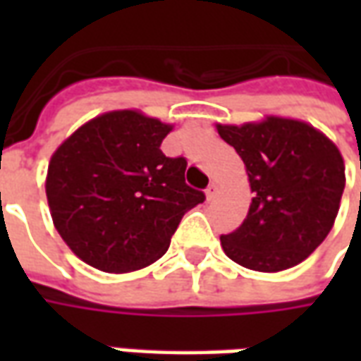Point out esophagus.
Here are the masks:
<instances>
[{"label":"esophagus","instance_id":"esophagus-1","mask_svg":"<svg viewBox=\"0 0 361 361\" xmlns=\"http://www.w3.org/2000/svg\"><path fill=\"white\" fill-rule=\"evenodd\" d=\"M216 191H219V185L212 181L211 185L207 188V191H204V195H207V199H209V201H212V199H214V195H216Z\"/></svg>","mask_w":361,"mask_h":361}]
</instances>
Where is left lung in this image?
I'll list each match as a JSON object with an SVG mask.
<instances>
[{"mask_svg":"<svg viewBox=\"0 0 361 361\" xmlns=\"http://www.w3.org/2000/svg\"><path fill=\"white\" fill-rule=\"evenodd\" d=\"M250 180V211L235 232L220 235L238 265L280 272L300 265L323 243L346 185L338 147L302 119L265 116L242 126L216 123Z\"/></svg>","mask_w":361,"mask_h":361,"instance_id":"8db88e82","label":"left lung"}]
</instances>
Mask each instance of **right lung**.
I'll list each match as a JSON object with an SVG mask.
<instances>
[{"mask_svg": "<svg viewBox=\"0 0 361 361\" xmlns=\"http://www.w3.org/2000/svg\"><path fill=\"white\" fill-rule=\"evenodd\" d=\"M172 129L139 110H111L82 123L51 154V220L87 265L116 274L152 265L181 216L204 201L185 183V158L160 150Z\"/></svg>", "mask_w": 361, "mask_h": 361, "instance_id": "right-lung-1", "label": "right lung"}]
</instances>
